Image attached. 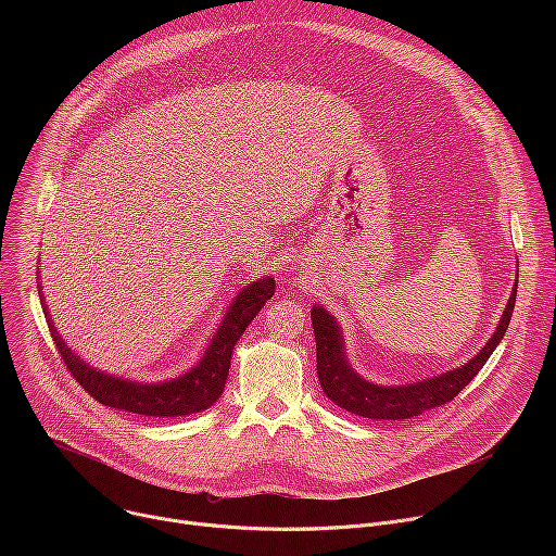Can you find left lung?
<instances>
[{"instance_id":"8db88e82","label":"left lung","mask_w":556,"mask_h":556,"mask_svg":"<svg viewBox=\"0 0 556 556\" xmlns=\"http://www.w3.org/2000/svg\"><path fill=\"white\" fill-rule=\"evenodd\" d=\"M517 301V283L502 314V321L489 343L457 369L444 371L440 376L412 382V384H374L361 378L348 363L345 341L334 316L321 305H312V330L316 341V374H319L321 389L328 399L345 412H352L371 420H407L420 416L429 409L451 403L455 395L478 376L484 363L491 358L500 341L504 339L510 316Z\"/></svg>"}]
</instances>
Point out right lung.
<instances>
[{"mask_svg":"<svg viewBox=\"0 0 556 556\" xmlns=\"http://www.w3.org/2000/svg\"><path fill=\"white\" fill-rule=\"evenodd\" d=\"M273 294H275L273 277H264L247 286L230 301L202 361L195 367H191L187 374L165 382H134V380L103 374L86 365L65 345V341L59 337V332L50 324V316H48V328L52 332L54 345L65 367L94 401H99L105 407L131 412L138 416L176 418V416L200 414L219 399L226 384L228 369H230V356H232L235 343L240 341L244 330L255 319V314L266 305V301ZM43 312L48 314L46 303H43Z\"/></svg>","mask_w":556,"mask_h":556,"instance_id":"right-lung-1","label":"right lung"}]
</instances>
